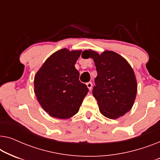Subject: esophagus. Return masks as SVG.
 <instances>
[{
    "label": "esophagus",
    "mask_w": 160,
    "mask_h": 160,
    "mask_svg": "<svg viewBox=\"0 0 160 160\" xmlns=\"http://www.w3.org/2000/svg\"><path fill=\"white\" fill-rule=\"evenodd\" d=\"M86 84H87V87H88V89H89V90H91L92 88V82H87Z\"/></svg>",
    "instance_id": "obj_1"
}]
</instances>
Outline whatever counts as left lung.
<instances>
[{"instance_id":"obj_1","label":"left lung","mask_w":160,"mask_h":160,"mask_svg":"<svg viewBox=\"0 0 160 160\" xmlns=\"http://www.w3.org/2000/svg\"><path fill=\"white\" fill-rule=\"evenodd\" d=\"M83 52H87L95 62L98 76L92 94L100 113L111 119L124 116L131 110L137 95V80L132 68L114 52L106 50L99 54L89 49Z\"/></svg>"}]
</instances>
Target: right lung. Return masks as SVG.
Masks as SVG:
<instances>
[{"label":"right lung","instance_id":"add662e5","mask_svg":"<svg viewBox=\"0 0 160 160\" xmlns=\"http://www.w3.org/2000/svg\"><path fill=\"white\" fill-rule=\"evenodd\" d=\"M82 50L66 48L52 54L34 77V92L48 114L57 119H68L78 113L89 89L80 82L75 64Z\"/></svg>","mask_w":160,"mask_h":160}]
</instances>
